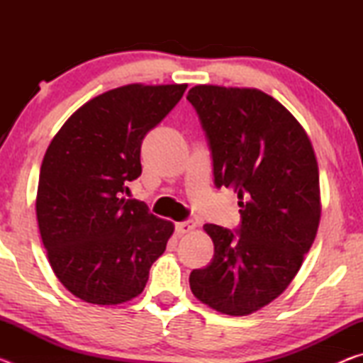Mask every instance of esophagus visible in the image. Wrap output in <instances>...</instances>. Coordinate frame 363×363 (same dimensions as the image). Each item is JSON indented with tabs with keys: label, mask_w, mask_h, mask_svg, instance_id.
<instances>
[{
	"label": "esophagus",
	"mask_w": 363,
	"mask_h": 363,
	"mask_svg": "<svg viewBox=\"0 0 363 363\" xmlns=\"http://www.w3.org/2000/svg\"><path fill=\"white\" fill-rule=\"evenodd\" d=\"M194 229H195V220H192V219H186V220H182V223L176 224V230L179 233H189Z\"/></svg>",
	"instance_id": "1"
}]
</instances>
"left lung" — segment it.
<instances>
[{
  "label": "left lung",
  "instance_id": "1",
  "mask_svg": "<svg viewBox=\"0 0 363 363\" xmlns=\"http://www.w3.org/2000/svg\"><path fill=\"white\" fill-rule=\"evenodd\" d=\"M213 160L214 186L237 192L240 224H205L214 256L190 272V290L227 315H248L280 296L314 243L320 190L303 126L259 89L199 84L189 91Z\"/></svg>",
  "mask_w": 363,
  "mask_h": 363
}]
</instances>
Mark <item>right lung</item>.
Instances as JSON below:
<instances>
[{"label":"right lung","instance_id":"1","mask_svg":"<svg viewBox=\"0 0 363 363\" xmlns=\"http://www.w3.org/2000/svg\"><path fill=\"white\" fill-rule=\"evenodd\" d=\"M187 84H128L79 107L49 144L40 169L36 218L49 264L67 290L91 304L143 293L173 223L126 200L140 145Z\"/></svg>","mask_w":363,"mask_h":363}]
</instances>
